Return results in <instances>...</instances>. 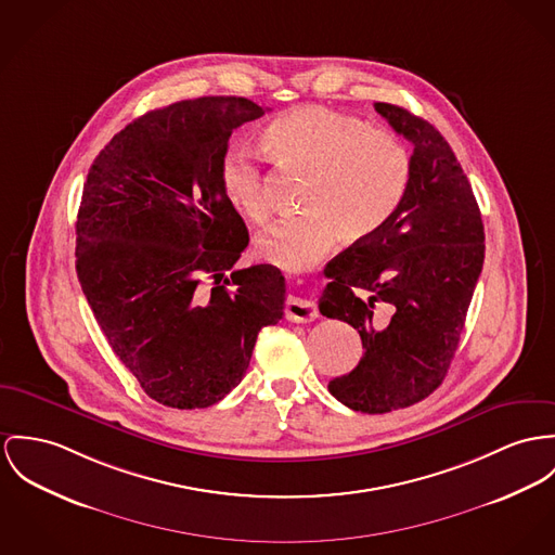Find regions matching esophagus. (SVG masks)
<instances>
[{"instance_id": "1", "label": "esophagus", "mask_w": 555, "mask_h": 555, "mask_svg": "<svg viewBox=\"0 0 555 555\" xmlns=\"http://www.w3.org/2000/svg\"><path fill=\"white\" fill-rule=\"evenodd\" d=\"M285 317L294 323H308L317 317V306L310 299L289 296L285 301Z\"/></svg>"}]
</instances>
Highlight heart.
Wrapping results in <instances>:
<instances>
[{"mask_svg": "<svg viewBox=\"0 0 555 555\" xmlns=\"http://www.w3.org/2000/svg\"><path fill=\"white\" fill-rule=\"evenodd\" d=\"M259 145L276 169L306 177L299 194L304 214L279 219L257 238L259 257L287 270L310 266L336 238L348 245L372 238L408 192L412 163L405 145L330 107L306 105L276 116L261 128ZM219 185L247 221L261 225L268 219L263 177L249 154H223Z\"/></svg>", "mask_w": 555, "mask_h": 555, "instance_id": "heart-1", "label": "heart"}]
</instances>
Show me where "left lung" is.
Wrapping results in <instances>:
<instances>
[{
    "mask_svg": "<svg viewBox=\"0 0 555 555\" xmlns=\"http://www.w3.org/2000/svg\"><path fill=\"white\" fill-rule=\"evenodd\" d=\"M412 145L408 192L383 230L334 257L319 310L352 325L359 365L330 383L346 408L386 414L443 383L483 266V223L450 143L427 120L374 103Z\"/></svg>",
    "mask_w": 555,
    "mask_h": 555,
    "instance_id": "1",
    "label": "left lung"
}]
</instances>
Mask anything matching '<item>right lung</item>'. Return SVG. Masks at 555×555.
<instances>
[{
    "instance_id": "right-lung-1",
    "label": "right lung",
    "mask_w": 555,
    "mask_h": 555,
    "mask_svg": "<svg viewBox=\"0 0 555 555\" xmlns=\"http://www.w3.org/2000/svg\"><path fill=\"white\" fill-rule=\"evenodd\" d=\"M245 96L143 114L99 152L76 221V270L112 350L154 401L209 408L243 380L257 334L285 308L276 266L236 268L249 232L219 185Z\"/></svg>"
}]
</instances>
